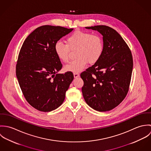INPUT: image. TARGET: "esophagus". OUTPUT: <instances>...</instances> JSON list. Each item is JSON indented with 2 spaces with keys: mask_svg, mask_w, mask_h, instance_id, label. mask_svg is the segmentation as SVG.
<instances>
[{
  "mask_svg": "<svg viewBox=\"0 0 151 151\" xmlns=\"http://www.w3.org/2000/svg\"><path fill=\"white\" fill-rule=\"evenodd\" d=\"M80 76V74L78 73H74V78H77Z\"/></svg>",
  "mask_w": 151,
  "mask_h": 151,
  "instance_id": "34e87169",
  "label": "esophagus"
}]
</instances>
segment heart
I'll return each instance as SVG.
<instances>
[{"mask_svg":"<svg viewBox=\"0 0 151 151\" xmlns=\"http://www.w3.org/2000/svg\"><path fill=\"white\" fill-rule=\"evenodd\" d=\"M104 49V41L98 34L76 31L66 39V43L58 41L55 45V52L58 58L63 63L70 59V50L76 52V59L65 66L67 71L78 73L87 65L97 62L101 58Z\"/></svg>","mask_w":151,"mask_h":151,"instance_id":"1","label":"heart"}]
</instances>
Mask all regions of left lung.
Segmentation results:
<instances>
[{"label": "left lung", "instance_id": "obj_1", "mask_svg": "<svg viewBox=\"0 0 151 151\" xmlns=\"http://www.w3.org/2000/svg\"><path fill=\"white\" fill-rule=\"evenodd\" d=\"M103 36L104 49L100 59L80 76L86 104L99 111H109L126 98L131 81L133 60L131 52L120 35L106 25L87 27Z\"/></svg>", "mask_w": 151, "mask_h": 151}]
</instances>
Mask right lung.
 Masks as SVG:
<instances>
[{
    "label": "right lung",
    "mask_w": 151,
    "mask_h": 151,
    "mask_svg": "<svg viewBox=\"0 0 151 151\" xmlns=\"http://www.w3.org/2000/svg\"><path fill=\"white\" fill-rule=\"evenodd\" d=\"M46 25L36 28L22 45L16 65V76L26 101L38 110L47 112L63 102L74 79L72 72L58 74L62 64L55 45L73 31Z\"/></svg>",
    "instance_id": "right-lung-1"
}]
</instances>
